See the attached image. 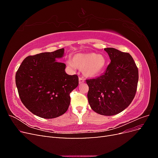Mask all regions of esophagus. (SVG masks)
I'll list each match as a JSON object with an SVG mask.
<instances>
[{
    "mask_svg": "<svg viewBox=\"0 0 158 158\" xmlns=\"http://www.w3.org/2000/svg\"><path fill=\"white\" fill-rule=\"evenodd\" d=\"M84 78L83 77H79V84H82L83 82H84Z\"/></svg>",
    "mask_w": 158,
    "mask_h": 158,
    "instance_id": "obj_1",
    "label": "esophagus"
}]
</instances>
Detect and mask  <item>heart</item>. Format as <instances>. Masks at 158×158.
I'll list each match as a JSON object with an SVG mask.
<instances>
[{"label":"heart","instance_id":"heart-1","mask_svg":"<svg viewBox=\"0 0 158 158\" xmlns=\"http://www.w3.org/2000/svg\"><path fill=\"white\" fill-rule=\"evenodd\" d=\"M68 64L72 68L78 67L82 69L85 76L94 77L100 74L106 68V57L102 54L95 52L76 54L73 57V61H69Z\"/></svg>","mask_w":158,"mask_h":158}]
</instances>
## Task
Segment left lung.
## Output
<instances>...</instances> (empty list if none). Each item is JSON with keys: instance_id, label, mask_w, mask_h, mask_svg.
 Here are the masks:
<instances>
[{"instance_id": "8db88e82", "label": "left lung", "mask_w": 158, "mask_h": 158, "mask_svg": "<svg viewBox=\"0 0 158 158\" xmlns=\"http://www.w3.org/2000/svg\"><path fill=\"white\" fill-rule=\"evenodd\" d=\"M111 63L101 76L85 80L88 99L95 112L111 116L125 110L135 96L138 69L132 56L114 48L104 49Z\"/></svg>"}]
</instances>
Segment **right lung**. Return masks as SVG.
<instances>
[{
  "mask_svg": "<svg viewBox=\"0 0 158 158\" xmlns=\"http://www.w3.org/2000/svg\"><path fill=\"white\" fill-rule=\"evenodd\" d=\"M64 48L28 56L16 74L19 96L25 107L35 115L53 118L67 111L70 94L78 85L76 74L65 73L66 64L56 61Z\"/></svg>",
  "mask_w": 158,
  "mask_h": 158,
  "instance_id": "right-lung-1",
  "label": "right lung"
}]
</instances>
